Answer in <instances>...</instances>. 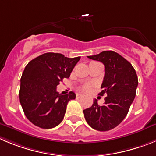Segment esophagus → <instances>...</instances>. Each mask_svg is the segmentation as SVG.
Masks as SVG:
<instances>
[{
    "label": "esophagus",
    "mask_w": 156,
    "mask_h": 156,
    "mask_svg": "<svg viewBox=\"0 0 156 156\" xmlns=\"http://www.w3.org/2000/svg\"><path fill=\"white\" fill-rule=\"evenodd\" d=\"M82 97H83V94H76V98H82Z\"/></svg>",
    "instance_id": "obj_1"
}]
</instances>
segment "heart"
Returning a JSON list of instances; mask_svg holds the SVG:
<instances>
[{"label": "heart", "mask_w": 156, "mask_h": 156, "mask_svg": "<svg viewBox=\"0 0 156 156\" xmlns=\"http://www.w3.org/2000/svg\"><path fill=\"white\" fill-rule=\"evenodd\" d=\"M91 86H92V84H90V83L84 84V85L82 86V90L84 91L90 90V87H91Z\"/></svg>", "instance_id": "b5f03b06"}]
</instances>
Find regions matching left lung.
Wrapping results in <instances>:
<instances>
[{"label":"left lung","mask_w":156,"mask_h":156,"mask_svg":"<svg viewBox=\"0 0 156 156\" xmlns=\"http://www.w3.org/2000/svg\"><path fill=\"white\" fill-rule=\"evenodd\" d=\"M88 58L104 65V80L99 95H106L104 104L94 100L90 108L83 110L85 119L94 129L106 131L121 124L135 98L138 80L131 63L114 51H104Z\"/></svg>","instance_id":"obj_1"}]
</instances>
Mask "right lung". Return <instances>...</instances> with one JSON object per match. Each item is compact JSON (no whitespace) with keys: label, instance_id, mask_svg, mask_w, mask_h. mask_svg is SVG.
Here are the masks:
<instances>
[{"label":"right lung","instance_id":"1","mask_svg":"<svg viewBox=\"0 0 156 156\" xmlns=\"http://www.w3.org/2000/svg\"><path fill=\"white\" fill-rule=\"evenodd\" d=\"M80 57L67 58L47 52L30 61L21 78L19 99L26 118L35 126L49 129L62 122L67 104L76 98L73 91L58 94L57 86L69 78Z\"/></svg>","mask_w":156,"mask_h":156}]
</instances>
